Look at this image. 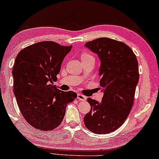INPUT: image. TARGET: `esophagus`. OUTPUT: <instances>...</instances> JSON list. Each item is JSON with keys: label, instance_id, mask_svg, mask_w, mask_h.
<instances>
[{"label": "esophagus", "instance_id": "obj_1", "mask_svg": "<svg viewBox=\"0 0 159 159\" xmlns=\"http://www.w3.org/2000/svg\"><path fill=\"white\" fill-rule=\"evenodd\" d=\"M77 98L79 99V101H86V97L84 96V95L80 94V93H78Z\"/></svg>", "mask_w": 159, "mask_h": 159}]
</instances>
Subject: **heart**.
Here are the masks:
<instances>
[{
	"instance_id": "obj_1",
	"label": "heart",
	"mask_w": 159,
	"mask_h": 159,
	"mask_svg": "<svg viewBox=\"0 0 159 159\" xmlns=\"http://www.w3.org/2000/svg\"><path fill=\"white\" fill-rule=\"evenodd\" d=\"M89 57H93V56H92L91 54H90V53H83V54H82L81 59H82V58H89Z\"/></svg>"
}]
</instances>
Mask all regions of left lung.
<instances>
[{
  "instance_id": "obj_1",
  "label": "left lung",
  "mask_w": 159,
  "mask_h": 159,
  "mask_svg": "<svg viewBox=\"0 0 159 159\" xmlns=\"http://www.w3.org/2000/svg\"><path fill=\"white\" fill-rule=\"evenodd\" d=\"M85 46L100 58L99 79L104 93L101 103L88 98L91 108L84 124L94 134H109L121 126L131 110L139 80V63L124 42L99 38Z\"/></svg>"
}]
</instances>
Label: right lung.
Segmentation results:
<instances>
[{
  "mask_svg": "<svg viewBox=\"0 0 159 159\" xmlns=\"http://www.w3.org/2000/svg\"><path fill=\"white\" fill-rule=\"evenodd\" d=\"M72 46L41 41L21 50L13 71V93L23 116L33 127L51 131L61 124L66 106L77 94L61 91L53 85Z\"/></svg>",
  "mask_w": 159,
  "mask_h": 159,
  "instance_id": "1",
  "label": "right lung"
}]
</instances>
